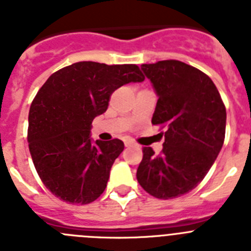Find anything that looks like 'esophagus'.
I'll return each mask as SVG.
<instances>
[{"instance_id": "esophagus-1", "label": "esophagus", "mask_w": 251, "mask_h": 251, "mask_svg": "<svg viewBox=\"0 0 251 251\" xmlns=\"http://www.w3.org/2000/svg\"><path fill=\"white\" fill-rule=\"evenodd\" d=\"M124 145H126V147H133L134 146V143H133L132 141H124Z\"/></svg>"}]
</instances>
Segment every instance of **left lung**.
<instances>
[{
    "mask_svg": "<svg viewBox=\"0 0 251 251\" xmlns=\"http://www.w3.org/2000/svg\"><path fill=\"white\" fill-rule=\"evenodd\" d=\"M141 69L158 97L152 124L166 132L159 154L143 148L137 179L152 196L175 199L194 190L214 165L225 139V105L211 79L194 66L163 60Z\"/></svg>",
    "mask_w": 251,
    "mask_h": 251,
    "instance_id": "obj_1",
    "label": "left lung"
}]
</instances>
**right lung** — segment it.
Returning a JSON list of instances; mask_svg holds the SVG:
<instances>
[{
  "label": "right lung",
  "mask_w": 251,
  "mask_h": 251,
  "mask_svg": "<svg viewBox=\"0 0 251 251\" xmlns=\"http://www.w3.org/2000/svg\"><path fill=\"white\" fill-rule=\"evenodd\" d=\"M145 80L133 64L80 61L49 77L28 113L27 142L40 178L60 200L86 205L104 192L121 139L95 141L90 128L108 108L114 90Z\"/></svg>",
  "instance_id": "add662e5"
}]
</instances>
